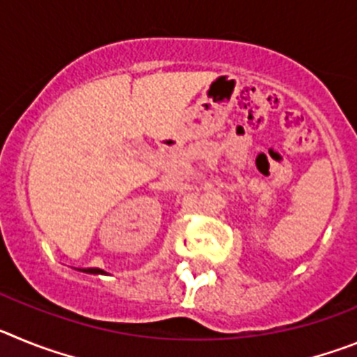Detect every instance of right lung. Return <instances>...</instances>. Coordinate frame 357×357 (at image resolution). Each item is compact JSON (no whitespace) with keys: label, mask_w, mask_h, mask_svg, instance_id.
<instances>
[{"label":"right lung","mask_w":357,"mask_h":357,"mask_svg":"<svg viewBox=\"0 0 357 357\" xmlns=\"http://www.w3.org/2000/svg\"><path fill=\"white\" fill-rule=\"evenodd\" d=\"M80 272H85V273H94V275H103V270H100V268H78Z\"/></svg>","instance_id":"obj_1"}]
</instances>
